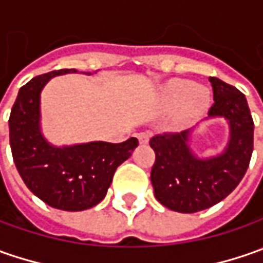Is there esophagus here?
Returning <instances> with one entry per match:
<instances>
[{"label":"esophagus","mask_w":263,"mask_h":263,"mask_svg":"<svg viewBox=\"0 0 263 263\" xmlns=\"http://www.w3.org/2000/svg\"><path fill=\"white\" fill-rule=\"evenodd\" d=\"M137 139H139L140 143H147V142H149V133H146V132H140V133H137Z\"/></svg>","instance_id":"obj_1"}]
</instances>
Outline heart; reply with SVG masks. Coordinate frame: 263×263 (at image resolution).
Listing matches in <instances>:
<instances>
[{
	"label": "heart",
	"mask_w": 263,
	"mask_h": 263,
	"mask_svg": "<svg viewBox=\"0 0 263 263\" xmlns=\"http://www.w3.org/2000/svg\"><path fill=\"white\" fill-rule=\"evenodd\" d=\"M164 102L170 109L181 106L180 120H189L202 112L209 104V92L202 86H195L189 80H173L164 90Z\"/></svg>",
	"instance_id": "obj_1"
}]
</instances>
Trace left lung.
I'll list each match as a JSON object with an SVG mask.
<instances>
[{"mask_svg": "<svg viewBox=\"0 0 263 263\" xmlns=\"http://www.w3.org/2000/svg\"><path fill=\"white\" fill-rule=\"evenodd\" d=\"M214 104L209 117H224L230 140L218 157L200 159L189 147L190 130L157 135L149 140L155 151L151 171L154 193L159 203L183 214H193L221 202L238 186L253 152V118L246 96L238 89L209 77Z\"/></svg>", "mask_w": 263, "mask_h": 263, "instance_id": "left-lung-1", "label": "left lung"}]
</instances>
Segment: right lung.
<instances>
[{"label":"right lung","instance_id":"1","mask_svg":"<svg viewBox=\"0 0 263 263\" xmlns=\"http://www.w3.org/2000/svg\"><path fill=\"white\" fill-rule=\"evenodd\" d=\"M74 68L33 77L20 87L11 114L10 146L15 168L27 189L46 205L63 211H85L105 197L118 165L139 145L136 137L121 143L90 142L52 146L41 132V90L49 79Z\"/></svg>","mask_w":263,"mask_h":263}]
</instances>
